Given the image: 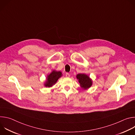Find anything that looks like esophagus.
Returning a JSON list of instances; mask_svg holds the SVG:
<instances>
[{"label": "esophagus", "mask_w": 135, "mask_h": 135, "mask_svg": "<svg viewBox=\"0 0 135 135\" xmlns=\"http://www.w3.org/2000/svg\"><path fill=\"white\" fill-rule=\"evenodd\" d=\"M66 76L67 77V78H69V77L70 76V75L69 73H66Z\"/></svg>", "instance_id": "1"}]
</instances>
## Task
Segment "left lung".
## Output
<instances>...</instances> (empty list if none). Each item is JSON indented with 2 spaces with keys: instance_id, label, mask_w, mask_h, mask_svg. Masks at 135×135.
Returning <instances> with one entry per match:
<instances>
[{
  "instance_id": "obj_1",
  "label": "left lung",
  "mask_w": 135,
  "mask_h": 135,
  "mask_svg": "<svg viewBox=\"0 0 135 135\" xmlns=\"http://www.w3.org/2000/svg\"><path fill=\"white\" fill-rule=\"evenodd\" d=\"M81 86L83 89L89 88L92 85V81L89 77L84 74H79L76 76Z\"/></svg>"
}]
</instances>
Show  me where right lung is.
<instances>
[{
	"label": "right lung",
	"instance_id": "1",
	"mask_svg": "<svg viewBox=\"0 0 135 135\" xmlns=\"http://www.w3.org/2000/svg\"><path fill=\"white\" fill-rule=\"evenodd\" d=\"M61 74L62 73L60 71L53 70L49 75H48L47 81L45 84V86L46 87H51L62 76Z\"/></svg>",
	"mask_w": 135,
	"mask_h": 135
}]
</instances>
